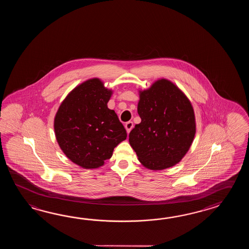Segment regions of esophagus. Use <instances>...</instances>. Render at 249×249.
I'll use <instances>...</instances> for the list:
<instances>
[{"label": "esophagus", "mask_w": 249, "mask_h": 249, "mask_svg": "<svg viewBox=\"0 0 249 249\" xmlns=\"http://www.w3.org/2000/svg\"><path fill=\"white\" fill-rule=\"evenodd\" d=\"M125 129H126L127 132L129 133V132H131V130L132 129V127H133V123L132 121H129V122H127L125 124Z\"/></svg>", "instance_id": "34e87169"}]
</instances>
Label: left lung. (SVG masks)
Masks as SVG:
<instances>
[{"label": "left lung", "instance_id": "obj_1", "mask_svg": "<svg viewBox=\"0 0 249 249\" xmlns=\"http://www.w3.org/2000/svg\"><path fill=\"white\" fill-rule=\"evenodd\" d=\"M142 122L129 134L139 160L148 169L163 170L179 163L196 133L191 102L170 81H157L140 94Z\"/></svg>", "mask_w": 249, "mask_h": 249}]
</instances>
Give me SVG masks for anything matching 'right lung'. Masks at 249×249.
Segmentation results:
<instances>
[{
	"label": "right lung",
	"mask_w": 249,
	"mask_h": 249,
	"mask_svg": "<svg viewBox=\"0 0 249 249\" xmlns=\"http://www.w3.org/2000/svg\"><path fill=\"white\" fill-rule=\"evenodd\" d=\"M111 90L97 78L77 86L59 107L54 120L58 145L72 162L91 169L110 159L127 133L107 103Z\"/></svg>",
	"instance_id": "obj_1"
}]
</instances>
